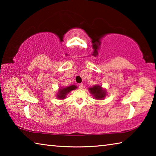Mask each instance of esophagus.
<instances>
[{"instance_id": "34e87169", "label": "esophagus", "mask_w": 156, "mask_h": 156, "mask_svg": "<svg viewBox=\"0 0 156 156\" xmlns=\"http://www.w3.org/2000/svg\"><path fill=\"white\" fill-rule=\"evenodd\" d=\"M78 87H79V88L80 89H83V83H80L78 84Z\"/></svg>"}]
</instances>
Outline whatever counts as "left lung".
<instances>
[{
  "label": "left lung",
  "instance_id": "left-lung-1",
  "mask_svg": "<svg viewBox=\"0 0 156 156\" xmlns=\"http://www.w3.org/2000/svg\"><path fill=\"white\" fill-rule=\"evenodd\" d=\"M89 90L91 94L94 95V96L97 99H102L105 97V91L101 88L100 86H94L93 87L89 88Z\"/></svg>",
  "mask_w": 156,
  "mask_h": 156
}]
</instances>
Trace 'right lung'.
<instances>
[{
    "label": "right lung",
    "mask_w": 156,
    "mask_h": 156,
    "mask_svg": "<svg viewBox=\"0 0 156 156\" xmlns=\"http://www.w3.org/2000/svg\"><path fill=\"white\" fill-rule=\"evenodd\" d=\"M76 87L75 85H72V86H69L68 87H66V88H63L62 89H60L59 91V94L58 95V98H62V99H64L66 95H67V94H68L69 92L73 90V89H76Z\"/></svg>",
    "instance_id": "right-lung-1"
}]
</instances>
